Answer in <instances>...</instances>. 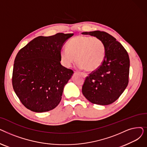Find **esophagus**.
Wrapping results in <instances>:
<instances>
[{
    "mask_svg": "<svg viewBox=\"0 0 147 147\" xmlns=\"http://www.w3.org/2000/svg\"><path fill=\"white\" fill-rule=\"evenodd\" d=\"M80 74L83 77V78H86V77L88 76V74L86 73H82V72H80Z\"/></svg>",
    "mask_w": 147,
    "mask_h": 147,
    "instance_id": "obj_1",
    "label": "esophagus"
}]
</instances>
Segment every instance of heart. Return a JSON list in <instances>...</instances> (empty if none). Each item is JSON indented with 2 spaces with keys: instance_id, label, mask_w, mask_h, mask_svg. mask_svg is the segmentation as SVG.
Returning <instances> with one entry per match:
<instances>
[{
  "instance_id": "obj_1",
  "label": "heart",
  "mask_w": 147,
  "mask_h": 147,
  "mask_svg": "<svg viewBox=\"0 0 147 147\" xmlns=\"http://www.w3.org/2000/svg\"><path fill=\"white\" fill-rule=\"evenodd\" d=\"M61 63L67 68L78 61V67L93 71L100 67L105 57V47L103 42L96 37L76 36L69 40L67 48L60 51Z\"/></svg>"
}]
</instances>
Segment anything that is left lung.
<instances>
[{"mask_svg": "<svg viewBox=\"0 0 147 147\" xmlns=\"http://www.w3.org/2000/svg\"><path fill=\"white\" fill-rule=\"evenodd\" d=\"M98 37L105 45V57L102 65L87 77L82 93L90 102L107 105L120 97L129 82L130 60L128 53L115 38L104 32H83Z\"/></svg>", "mask_w": 147, "mask_h": 147, "instance_id": "obj_1", "label": "left lung"}]
</instances>
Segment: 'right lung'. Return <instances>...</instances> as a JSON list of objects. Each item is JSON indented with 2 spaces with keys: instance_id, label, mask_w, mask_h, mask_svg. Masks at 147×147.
I'll return each instance as SVG.
<instances>
[{
  "instance_id": "1",
  "label": "right lung",
  "mask_w": 147,
  "mask_h": 147,
  "mask_svg": "<svg viewBox=\"0 0 147 147\" xmlns=\"http://www.w3.org/2000/svg\"><path fill=\"white\" fill-rule=\"evenodd\" d=\"M74 35L57 33L38 36L20 50L15 57L12 86L27 109L49 111L60 102L65 84L74 72L60 63V51Z\"/></svg>"
}]
</instances>
